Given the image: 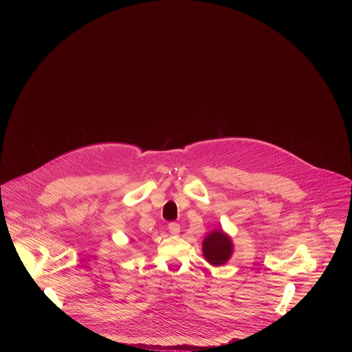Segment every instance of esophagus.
Listing matches in <instances>:
<instances>
[{
	"mask_svg": "<svg viewBox=\"0 0 352 352\" xmlns=\"http://www.w3.org/2000/svg\"><path fill=\"white\" fill-rule=\"evenodd\" d=\"M168 231H170L171 234H178L181 232V226L178 223L173 221V223L168 224Z\"/></svg>",
	"mask_w": 352,
	"mask_h": 352,
	"instance_id": "esophagus-1",
	"label": "esophagus"
}]
</instances>
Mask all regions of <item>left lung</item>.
Here are the masks:
<instances>
[{
	"label": "left lung",
	"instance_id": "obj_1",
	"mask_svg": "<svg viewBox=\"0 0 352 352\" xmlns=\"http://www.w3.org/2000/svg\"><path fill=\"white\" fill-rule=\"evenodd\" d=\"M234 252L231 237L221 230H215L203 240V256L214 267L226 264Z\"/></svg>",
	"mask_w": 352,
	"mask_h": 352
}]
</instances>
